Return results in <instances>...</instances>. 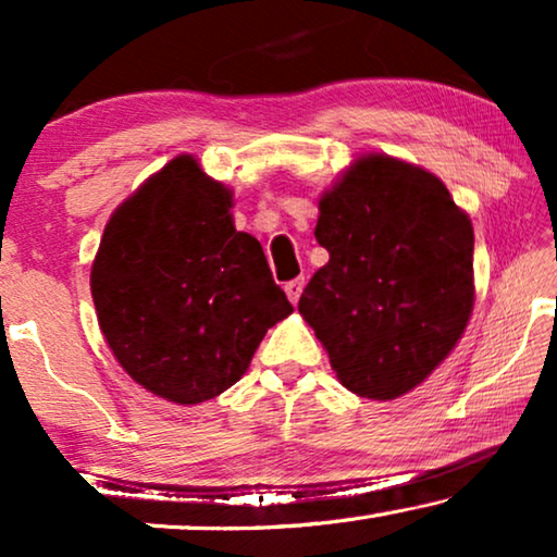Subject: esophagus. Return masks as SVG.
I'll list each match as a JSON object with an SVG mask.
<instances>
[{
  "label": "esophagus",
  "instance_id": "esophagus-1",
  "mask_svg": "<svg viewBox=\"0 0 557 557\" xmlns=\"http://www.w3.org/2000/svg\"><path fill=\"white\" fill-rule=\"evenodd\" d=\"M284 288H286V296H288V301L296 304V301H299L301 292H304V278H294V281H288V284H286Z\"/></svg>",
  "mask_w": 557,
  "mask_h": 557
}]
</instances>
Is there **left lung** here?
Here are the masks:
<instances>
[{
  "label": "left lung",
  "mask_w": 557,
  "mask_h": 557,
  "mask_svg": "<svg viewBox=\"0 0 557 557\" xmlns=\"http://www.w3.org/2000/svg\"><path fill=\"white\" fill-rule=\"evenodd\" d=\"M330 250L299 314L339 383L395 400L421 385L474 309V227L444 182L387 154L360 157L319 200Z\"/></svg>",
  "instance_id": "left-lung-1"
}]
</instances>
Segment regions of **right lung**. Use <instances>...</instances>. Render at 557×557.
<instances>
[{
  "label": "right lung",
  "instance_id": "right-lung-1",
  "mask_svg": "<svg viewBox=\"0 0 557 557\" xmlns=\"http://www.w3.org/2000/svg\"><path fill=\"white\" fill-rule=\"evenodd\" d=\"M231 208L223 182L193 154L174 157L119 205L90 269L113 357L180 406L238 383L265 332L294 311L261 243L235 231Z\"/></svg>",
  "mask_w": 557,
  "mask_h": 557
}]
</instances>
